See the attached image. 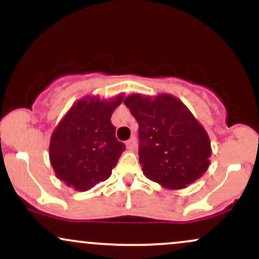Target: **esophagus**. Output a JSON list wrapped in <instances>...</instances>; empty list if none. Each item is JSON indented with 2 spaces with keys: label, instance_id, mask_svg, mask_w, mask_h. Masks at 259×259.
<instances>
[{
  "label": "esophagus",
  "instance_id": "esophagus-1",
  "mask_svg": "<svg viewBox=\"0 0 259 259\" xmlns=\"http://www.w3.org/2000/svg\"><path fill=\"white\" fill-rule=\"evenodd\" d=\"M126 147H127V150H130V151L135 150V147H136V139L135 138H132L130 140H127V141H126Z\"/></svg>",
  "mask_w": 259,
  "mask_h": 259
}]
</instances>
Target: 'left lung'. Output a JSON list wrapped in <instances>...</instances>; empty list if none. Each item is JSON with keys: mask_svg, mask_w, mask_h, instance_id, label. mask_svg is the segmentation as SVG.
I'll list each match as a JSON object with an SVG mask.
<instances>
[{"mask_svg": "<svg viewBox=\"0 0 259 259\" xmlns=\"http://www.w3.org/2000/svg\"><path fill=\"white\" fill-rule=\"evenodd\" d=\"M124 103L139 123V159L150 180L184 189L207 171L212 154L204 127L177 97L130 95Z\"/></svg>", "mask_w": 259, "mask_h": 259, "instance_id": "left-lung-1", "label": "left lung"}]
</instances>
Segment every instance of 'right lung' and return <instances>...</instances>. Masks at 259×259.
Returning <instances> with one entry per match:
<instances>
[{
  "instance_id": "add662e5",
  "label": "right lung",
  "mask_w": 259,
  "mask_h": 259,
  "mask_svg": "<svg viewBox=\"0 0 259 259\" xmlns=\"http://www.w3.org/2000/svg\"><path fill=\"white\" fill-rule=\"evenodd\" d=\"M123 95L106 101L79 100L59 121L50 141V160L59 180L78 191H88L108 179L125 145L115 138L111 117Z\"/></svg>"
}]
</instances>
